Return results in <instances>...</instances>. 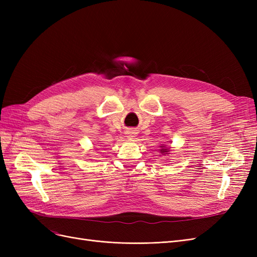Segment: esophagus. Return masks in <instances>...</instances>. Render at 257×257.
Returning <instances> with one entry per match:
<instances>
[{
  "instance_id": "34e87169",
  "label": "esophagus",
  "mask_w": 257,
  "mask_h": 257,
  "mask_svg": "<svg viewBox=\"0 0 257 257\" xmlns=\"http://www.w3.org/2000/svg\"><path fill=\"white\" fill-rule=\"evenodd\" d=\"M127 134H128L127 137H128L130 139H131L132 137H134V132H130V133H127Z\"/></svg>"
}]
</instances>
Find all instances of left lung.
Segmentation results:
<instances>
[{
    "instance_id": "8db88e82",
    "label": "left lung",
    "mask_w": 257,
    "mask_h": 257,
    "mask_svg": "<svg viewBox=\"0 0 257 257\" xmlns=\"http://www.w3.org/2000/svg\"><path fill=\"white\" fill-rule=\"evenodd\" d=\"M161 151H163V152H166V149H162Z\"/></svg>"
}]
</instances>
